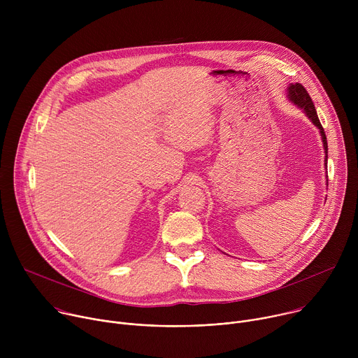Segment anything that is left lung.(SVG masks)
Here are the masks:
<instances>
[{
    "label": "left lung",
    "mask_w": 358,
    "mask_h": 358,
    "mask_svg": "<svg viewBox=\"0 0 358 358\" xmlns=\"http://www.w3.org/2000/svg\"><path fill=\"white\" fill-rule=\"evenodd\" d=\"M287 94H289V99L293 101L294 105H297L299 108H301L304 110V113L309 116V119L313 122L315 126L319 127L320 130V134H322V140H323V145H324V150H326V166H327V138H326V133H324V129L317 117V112L315 109V103L313 100L310 97V94L308 93V90L304 89L303 85L300 83H294V85H290L289 89H287Z\"/></svg>",
    "instance_id": "8db88e82"
}]
</instances>
